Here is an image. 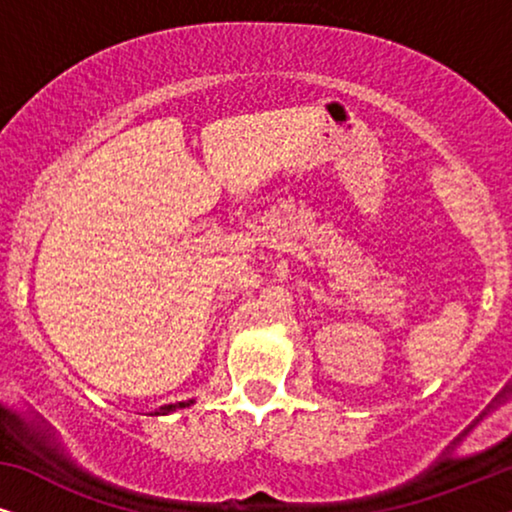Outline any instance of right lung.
Returning <instances> with one entry per match:
<instances>
[{
  "instance_id": "1",
  "label": "right lung",
  "mask_w": 512,
  "mask_h": 512,
  "mask_svg": "<svg viewBox=\"0 0 512 512\" xmlns=\"http://www.w3.org/2000/svg\"><path fill=\"white\" fill-rule=\"evenodd\" d=\"M195 401L191 398V401H179V403H170V405H160L158 410H153L151 415H170V412H177L181 408H188V405H193Z\"/></svg>"
}]
</instances>
